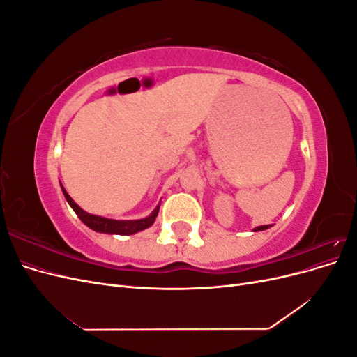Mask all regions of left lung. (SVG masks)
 <instances>
[{
	"label": "left lung",
	"mask_w": 357,
	"mask_h": 357,
	"mask_svg": "<svg viewBox=\"0 0 357 357\" xmlns=\"http://www.w3.org/2000/svg\"><path fill=\"white\" fill-rule=\"evenodd\" d=\"M268 228H271V225H264V226H257V228L253 229V232H257V231H265Z\"/></svg>",
	"instance_id": "8db88e82"
}]
</instances>
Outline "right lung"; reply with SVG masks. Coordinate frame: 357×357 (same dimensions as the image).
<instances>
[{"mask_svg": "<svg viewBox=\"0 0 357 357\" xmlns=\"http://www.w3.org/2000/svg\"><path fill=\"white\" fill-rule=\"evenodd\" d=\"M63 197H66L67 202L70 204V207L74 210V213L79 215V219L91 228L95 232H102V234H116V235H132L137 234L139 231H144L147 228L152 226L158 218L159 213V207L160 205L158 204V207L150 213V215L144 219H138V220H114V219H107V218H101V215L96 214H91L88 211H84L83 208H80L77 204L74 202V199L68 195L66 188L61 185Z\"/></svg>", "mask_w": 357, "mask_h": 357, "instance_id": "obj_1", "label": "right lung"}]
</instances>
